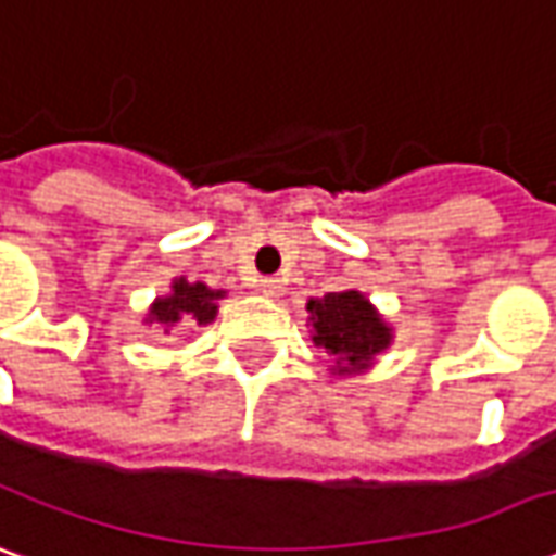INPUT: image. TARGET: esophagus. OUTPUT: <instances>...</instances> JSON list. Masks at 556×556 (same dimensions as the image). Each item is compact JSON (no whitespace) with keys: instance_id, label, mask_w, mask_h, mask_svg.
<instances>
[{"instance_id":"34e87169","label":"esophagus","mask_w":556,"mask_h":556,"mask_svg":"<svg viewBox=\"0 0 556 556\" xmlns=\"http://www.w3.org/2000/svg\"><path fill=\"white\" fill-rule=\"evenodd\" d=\"M258 292L267 294V298H277V294L282 292V282H279L277 277H264V279H258Z\"/></svg>"}]
</instances>
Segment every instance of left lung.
<instances>
[{"label": "left lung", "mask_w": 556, "mask_h": 556, "mask_svg": "<svg viewBox=\"0 0 556 556\" xmlns=\"http://www.w3.org/2000/svg\"><path fill=\"white\" fill-rule=\"evenodd\" d=\"M313 343L338 356V368H365L371 356L389 346V328L358 292H328L309 301Z\"/></svg>", "instance_id": "1"}]
</instances>
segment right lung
<instances>
[{
	"mask_svg": "<svg viewBox=\"0 0 556 556\" xmlns=\"http://www.w3.org/2000/svg\"><path fill=\"white\" fill-rule=\"evenodd\" d=\"M222 298V292L206 289L203 282H185L176 279L173 282V294L154 301L149 319L161 323V326H176V323H198L206 326L215 319V301Z\"/></svg>",
	"mask_w": 556,
	"mask_h": 556,
	"instance_id": "1",
	"label": "right lung"
}]
</instances>
